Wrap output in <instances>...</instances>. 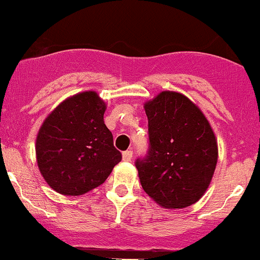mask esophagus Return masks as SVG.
<instances>
[{
	"label": "esophagus",
	"mask_w": 260,
	"mask_h": 260,
	"mask_svg": "<svg viewBox=\"0 0 260 260\" xmlns=\"http://www.w3.org/2000/svg\"><path fill=\"white\" fill-rule=\"evenodd\" d=\"M131 158H133V150H131V149L125 150L124 153H122V159H124L125 161H130Z\"/></svg>",
	"instance_id": "34e87169"
}]
</instances>
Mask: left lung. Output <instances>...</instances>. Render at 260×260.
<instances>
[{
  "mask_svg": "<svg viewBox=\"0 0 260 260\" xmlns=\"http://www.w3.org/2000/svg\"><path fill=\"white\" fill-rule=\"evenodd\" d=\"M144 107L149 146L145 156L135 161L141 187L163 207L196 204L217 163V143L209 121L191 100L177 92H161Z\"/></svg>",
  "mask_w": 260,
  "mask_h": 260,
  "instance_id": "1",
  "label": "left lung"
}]
</instances>
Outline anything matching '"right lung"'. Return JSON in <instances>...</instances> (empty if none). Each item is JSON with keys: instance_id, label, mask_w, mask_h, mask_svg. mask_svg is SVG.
<instances>
[{"instance_id": "obj_1", "label": "right lung", "mask_w": 260, "mask_h": 260, "mask_svg": "<svg viewBox=\"0 0 260 260\" xmlns=\"http://www.w3.org/2000/svg\"><path fill=\"white\" fill-rule=\"evenodd\" d=\"M106 104L93 91L61 102L37 138V160L46 183L58 193L79 196L104 183L121 153L104 121Z\"/></svg>"}]
</instances>
